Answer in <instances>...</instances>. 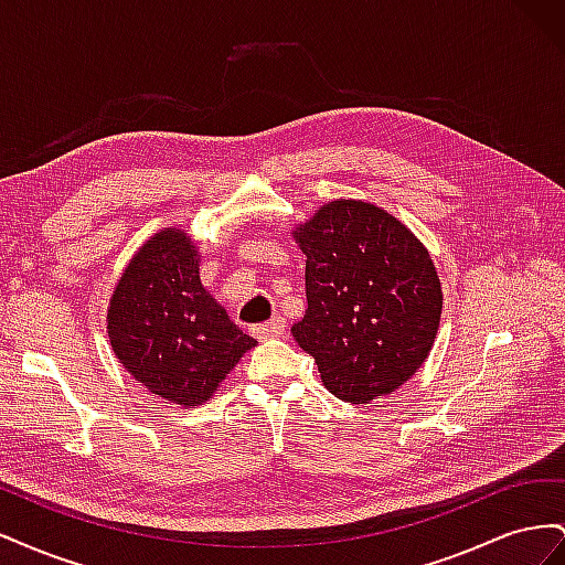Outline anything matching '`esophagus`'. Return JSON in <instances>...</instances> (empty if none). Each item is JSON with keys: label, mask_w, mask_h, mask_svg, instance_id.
<instances>
[{"label": "esophagus", "mask_w": 565, "mask_h": 565, "mask_svg": "<svg viewBox=\"0 0 565 565\" xmlns=\"http://www.w3.org/2000/svg\"><path fill=\"white\" fill-rule=\"evenodd\" d=\"M282 332H285V320H282L280 316L270 318L268 322H259V324H254V328H252V334H254L256 339H270V337H280Z\"/></svg>", "instance_id": "34e87169"}]
</instances>
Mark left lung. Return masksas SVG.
<instances>
[{"mask_svg":"<svg viewBox=\"0 0 565 565\" xmlns=\"http://www.w3.org/2000/svg\"><path fill=\"white\" fill-rule=\"evenodd\" d=\"M306 316L297 344L339 401L370 403L405 384L429 355L443 292L429 252L370 202L334 200L299 228Z\"/></svg>","mask_w":565,"mask_h":565,"instance_id":"8db88e82","label":"left lung"}]
</instances>
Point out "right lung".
Here are the masks:
<instances>
[{"mask_svg":"<svg viewBox=\"0 0 565 565\" xmlns=\"http://www.w3.org/2000/svg\"><path fill=\"white\" fill-rule=\"evenodd\" d=\"M108 337L136 382L177 405H202L256 341L200 282L195 247L162 231L117 282Z\"/></svg>","mask_w":565,"mask_h":565,"instance_id":"1","label":"right lung"}]
</instances>
